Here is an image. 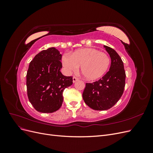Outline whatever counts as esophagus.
I'll return each instance as SVG.
<instances>
[{
	"instance_id": "obj_1",
	"label": "esophagus",
	"mask_w": 153,
	"mask_h": 153,
	"mask_svg": "<svg viewBox=\"0 0 153 153\" xmlns=\"http://www.w3.org/2000/svg\"><path fill=\"white\" fill-rule=\"evenodd\" d=\"M78 78H77L76 77H75V76H73V83L76 82L78 81Z\"/></svg>"
}]
</instances>
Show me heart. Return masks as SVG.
Segmentation results:
<instances>
[{
  "mask_svg": "<svg viewBox=\"0 0 153 153\" xmlns=\"http://www.w3.org/2000/svg\"><path fill=\"white\" fill-rule=\"evenodd\" d=\"M110 59L107 54L94 48H84L75 50L71 55L64 54L62 64L68 73L80 71L85 78L94 80L102 76L110 66Z\"/></svg>",
  "mask_w": 153,
  "mask_h": 153,
  "instance_id": "b5f03b06",
  "label": "heart"
}]
</instances>
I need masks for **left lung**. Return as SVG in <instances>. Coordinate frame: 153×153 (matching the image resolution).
I'll return each mask as SVG.
<instances>
[{"instance_id": "obj_1", "label": "left lung", "mask_w": 153, "mask_h": 153, "mask_svg": "<svg viewBox=\"0 0 153 153\" xmlns=\"http://www.w3.org/2000/svg\"><path fill=\"white\" fill-rule=\"evenodd\" d=\"M104 48L111 59L109 71L98 81L86 83L82 94L85 104L96 110L112 107L121 98L125 86L126 73L121 58L113 48L106 45Z\"/></svg>"}]
</instances>
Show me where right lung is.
<instances>
[{
	"label": "right lung",
	"mask_w": 153,
	"mask_h": 153,
	"mask_svg": "<svg viewBox=\"0 0 153 153\" xmlns=\"http://www.w3.org/2000/svg\"><path fill=\"white\" fill-rule=\"evenodd\" d=\"M62 55L54 47L42 50L30 62L27 73L29 100L39 112L52 113L62 104V92L73 84V77L60 71Z\"/></svg>",
	"instance_id": "1"
}]
</instances>
